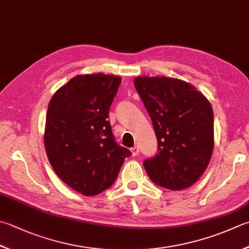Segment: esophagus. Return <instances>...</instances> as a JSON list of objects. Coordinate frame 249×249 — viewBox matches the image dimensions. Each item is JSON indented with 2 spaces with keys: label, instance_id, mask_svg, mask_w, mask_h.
<instances>
[{
  "label": "esophagus",
  "instance_id": "obj_1",
  "mask_svg": "<svg viewBox=\"0 0 249 249\" xmlns=\"http://www.w3.org/2000/svg\"><path fill=\"white\" fill-rule=\"evenodd\" d=\"M139 152H140V149H139V147L137 146V145H135V146H133L132 148H131V153H132L133 156H137V155L139 154Z\"/></svg>",
  "mask_w": 249,
  "mask_h": 249
}]
</instances>
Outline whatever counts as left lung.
<instances>
[{"label":"left lung","instance_id":"8db88e82","mask_svg":"<svg viewBox=\"0 0 249 249\" xmlns=\"http://www.w3.org/2000/svg\"><path fill=\"white\" fill-rule=\"evenodd\" d=\"M158 142V154L144 160L151 180L181 191L197 181L213 151L212 104L194 86L170 77L134 79Z\"/></svg>","mask_w":249,"mask_h":249}]
</instances>
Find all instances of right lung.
Wrapping results in <instances>:
<instances>
[{"mask_svg": "<svg viewBox=\"0 0 249 249\" xmlns=\"http://www.w3.org/2000/svg\"><path fill=\"white\" fill-rule=\"evenodd\" d=\"M121 78L78 74L49 103L44 146L52 168L64 183L93 196L115 182L131 153L116 143L108 111Z\"/></svg>", "mask_w": 249, "mask_h": 249, "instance_id": "add662e5", "label": "right lung"}]
</instances>
